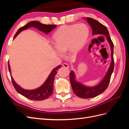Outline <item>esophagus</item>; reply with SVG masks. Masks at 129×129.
Listing matches in <instances>:
<instances>
[{"mask_svg":"<svg viewBox=\"0 0 129 129\" xmlns=\"http://www.w3.org/2000/svg\"><path fill=\"white\" fill-rule=\"evenodd\" d=\"M63 67H65V68H69V66H68V64H67V63H63Z\"/></svg>","mask_w":129,"mask_h":129,"instance_id":"obj_1","label":"esophagus"}]
</instances>
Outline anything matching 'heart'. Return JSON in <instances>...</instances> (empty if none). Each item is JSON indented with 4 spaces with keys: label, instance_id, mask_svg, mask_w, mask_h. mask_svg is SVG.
<instances>
[{
    "label": "heart",
    "instance_id": "obj_1",
    "mask_svg": "<svg viewBox=\"0 0 129 129\" xmlns=\"http://www.w3.org/2000/svg\"><path fill=\"white\" fill-rule=\"evenodd\" d=\"M89 34V28L83 23L63 25L53 34V42L60 53H64L68 50L75 53L83 47Z\"/></svg>",
    "mask_w": 129,
    "mask_h": 129
}]
</instances>
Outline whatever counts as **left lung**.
Here are the masks:
<instances>
[{
    "label": "left lung",
    "instance_id": "left-lung-1",
    "mask_svg": "<svg viewBox=\"0 0 129 129\" xmlns=\"http://www.w3.org/2000/svg\"><path fill=\"white\" fill-rule=\"evenodd\" d=\"M84 19H86L87 22L90 25L92 28V35H104L107 38L109 44H110L111 52V62L107 73L105 74L102 81L98 85H96V86H85V85L82 84L81 82L76 81L75 74L73 71H71V73L69 74L70 81H71L73 90L74 92L75 93V94L79 97H81V98L89 99L96 97L101 94V93H102L105 90H106L109 84V82H110L111 74L113 71H114V57H113V54H114V44H113L110 37V34H109L107 28L104 25L101 24L98 21L94 20V19L91 18L87 17V18Z\"/></svg>",
    "mask_w": 129,
    "mask_h": 129
}]
</instances>
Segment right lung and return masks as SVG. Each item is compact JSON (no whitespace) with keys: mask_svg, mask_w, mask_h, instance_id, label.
<instances>
[{"mask_svg":"<svg viewBox=\"0 0 129 129\" xmlns=\"http://www.w3.org/2000/svg\"><path fill=\"white\" fill-rule=\"evenodd\" d=\"M32 27H34L35 28H36L42 31V32L47 34L50 32V31H52L54 28H55L56 27V26L55 25L42 24L41 22L39 21H30V22L27 24L25 26L21 27V28H20L18 30L17 33L14 35V39H15V38L16 37L21 31L25 30L28 28ZM8 66L9 72L11 74V68L9 63H8ZM60 67L61 65L58 66L56 68H54L52 72L49 74V75L47 79V80L45 82V83L43 84L41 87L36 89H24L15 83V82L14 81L12 77L11 76L12 82L13 86L15 90H16V91L18 93H20V94L26 97V98L34 101L44 100L48 98V97L51 96L52 94V93L53 92V84L54 77H55V76L56 75L58 69H60Z\"/></svg>","mask_w":129,"mask_h":129,"instance_id":"obj_1","label":"right lung"}]
</instances>
